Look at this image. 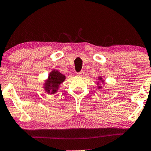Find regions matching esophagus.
<instances>
[{
    "label": "esophagus",
    "mask_w": 151,
    "mask_h": 151,
    "mask_svg": "<svg viewBox=\"0 0 151 151\" xmlns=\"http://www.w3.org/2000/svg\"><path fill=\"white\" fill-rule=\"evenodd\" d=\"M83 75H84V72H83V70L79 72V73H76V75H77V76H82Z\"/></svg>",
    "instance_id": "1"
}]
</instances>
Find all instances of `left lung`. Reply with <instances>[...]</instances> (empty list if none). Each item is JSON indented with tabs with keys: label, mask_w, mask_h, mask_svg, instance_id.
<instances>
[{
	"label": "left lung",
	"mask_w": 151,
	"mask_h": 151,
	"mask_svg": "<svg viewBox=\"0 0 151 151\" xmlns=\"http://www.w3.org/2000/svg\"><path fill=\"white\" fill-rule=\"evenodd\" d=\"M99 80H102V78H101V77H99ZM98 82H99V81H98ZM101 82H102V83H104V81H101ZM101 87H100V86H99V87H98V88H100Z\"/></svg>",
	"instance_id": "left-lung-1"
}]
</instances>
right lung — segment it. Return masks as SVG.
<instances>
[{
    "label": "right lung",
    "instance_id": "right-lung-1",
    "mask_svg": "<svg viewBox=\"0 0 151 151\" xmlns=\"http://www.w3.org/2000/svg\"><path fill=\"white\" fill-rule=\"evenodd\" d=\"M65 76L59 73L58 70H53L50 73L47 82L45 83V90L51 94L56 93L59 87V85L65 80Z\"/></svg>",
    "mask_w": 151,
    "mask_h": 151
}]
</instances>
